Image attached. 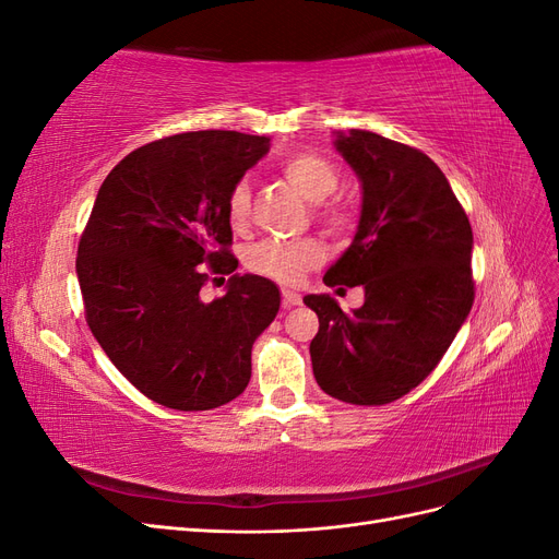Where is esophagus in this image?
Here are the masks:
<instances>
[{"label":"esophagus","mask_w":559,"mask_h":559,"mask_svg":"<svg viewBox=\"0 0 559 559\" xmlns=\"http://www.w3.org/2000/svg\"><path fill=\"white\" fill-rule=\"evenodd\" d=\"M282 306L289 310L294 306H300V294L298 292H292V289H284L282 292Z\"/></svg>","instance_id":"1"}]
</instances>
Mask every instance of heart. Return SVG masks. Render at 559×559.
Segmentation results:
<instances>
[{
    "label": "heart",
    "instance_id": "1",
    "mask_svg": "<svg viewBox=\"0 0 559 559\" xmlns=\"http://www.w3.org/2000/svg\"><path fill=\"white\" fill-rule=\"evenodd\" d=\"M280 170L284 179L310 202L326 200L337 189V181H341L333 163L317 154H294L280 165ZM249 202L251 193L247 181L235 183L226 202L228 222L233 228H242L249 222ZM329 222L341 226L345 224V214L331 210ZM321 259H324V247L312 238L294 242L263 240L257 247H251V251L247 253V265L253 273L265 275L270 280H277L282 284H296L302 273L321 263Z\"/></svg>",
    "mask_w": 559,
    "mask_h": 559
}]
</instances>
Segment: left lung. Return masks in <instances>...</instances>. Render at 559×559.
<instances>
[{
    "instance_id": "8db88e82",
    "label": "left lung",
    "mask_w": 559,
    "mask_h": 559,
    "mask_svg": "<svg viewBox=\"0 0 559 559\" xmlns=\"http://www.w3.org/2000/svg\"><path fill=\"white\" fill-rule=\"evenodd\" d=\"M333 146L361 183L352 245L326 286H364L349 314L329 294L302 300L319 317L310 343L317 384L333 399H401L443 359L473 306L468 216L429 156L368 130L335 132Z\"/></svg>"
}]
</instances>
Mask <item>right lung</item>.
Returning <instances> with one entry per match:
<instances>
[{
    "instance_id": "obj_1",
    "label": "right lung",
    "mask_w": 559,
    "mask_h": 559,
    "mask_svg": "<svg viewBox=\"0 0 559 559\" xmlns=\"http://www.w3.org/2000/svg\"><path fill=\"white\" fill-rule=\"evenodd\" d=\"M270 151L235 130L181 132L132 151L99 186L81 235L76 275L88 326L144 396L175 411H212L251 378L253 341L273 324L280 289L238 275L226 202ZM230 274L227 296H199Z\"/></svg>"
}]
</instances>
